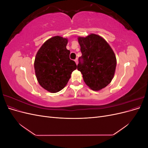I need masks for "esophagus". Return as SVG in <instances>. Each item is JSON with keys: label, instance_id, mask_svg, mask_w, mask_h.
Instances as JSON below:
<instances>
[{"label": "esophagus", "instance_id": "esophagus-1", "mask_svg": "<svg viewBox=\"0 0 148 148\" xmlns=\"http://www.w3.org/2000/svg\"><path fill=\"white\" fill-rule=\"evenodd\" d=\"M75 63H76V64H78V59H76L75 60Z\"/></svg>", "mask_w": 148, "mask_h": 148}]
</instances>
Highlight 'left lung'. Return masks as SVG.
<instances>
[{"mask_svg":"<svg viewBox=\"0 0 148 148\" xmlns=\"http://www.w3.org/2000/svg\"><path fill=\"white\" fill-rule=\"evenodd\" d=\"M82 56L77 69L87 86L93 91L104 88L112 80L117 59L106 40L96 34L78 38ZM82 59V62L80 61Z\"/></svg>","mask_w":148,"mask_h":148,"instance_id":"1","label":"left lung"}]
</instances>
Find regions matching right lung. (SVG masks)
<instances>
[{
	"mask_svg": "<svg viewBox=\"0 0 148 148\" xmlns=\"http://www.w3.org/2000/svg\"><path fill=\"white\" fill-rule=\"evenodd\" d=\"M68 39L53 36L44 42L35 57L34 66L39 84L47 91L55 93L64 88L77 69L66 49Z\"/></svg>",
	"mask_w": 148,
	"mask_h": 148,
	"instance_id": "right-lung-1",
	"label": "right lung"
}]
</instances>
